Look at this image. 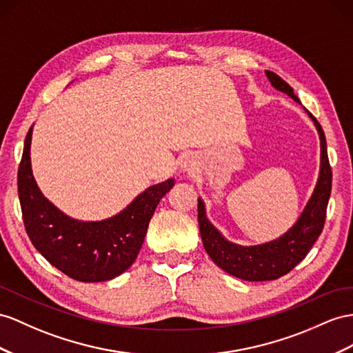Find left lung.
<instances>
[{"instance_id":"obj_1","label":"left lung","mask_w":353,"mask_h":353,"mask_svg":"<svg viewBox=\"0 0 353 353\" xmlns=\"http://www.w3.org/2000/svg\"><path fill=\"white\" fill-rule=\"evenodd\" d=\"M268 80L276 89L282 90L296 103L300 99L294 94V89L289 86L282 77H279L273 71H265ZM316 128L321 137V174L314 192L307 203L300 219L285 236L265 243L261 246L241 248L225 240L219 231L205 218L204 204L198 200V225L203 239V245L213 263L221 267L227 273L250 280V282H261V280H274L288 274L295 268L309 254L314 241L318 240L327 218V207L331 195L332 171L327 152V140L321 123L310 113Z\"/></svg>"}]
</instances>
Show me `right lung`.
I'll use <instances>...</instances> for the list:
<instances>
[{
	"label": "right lung",
	"mask_w": 353,
	"mask_h": 353,
	"mask_svg": "<svg viewBox=\"0 0 353 353\" xmlns=\"http://www.w3.org/2000/svg\"><path fill=\"white\" fill-rule=\"evenodd\" d=\"M30 128L17 170V192L26 234L40 254L68 277L104 282L122 274L137 258L150 218L173 179L150 186L123 212L101 222H79L43 196L31 170Z\"/></svg>",
	"instance_id": "1"
}]
</instances>
